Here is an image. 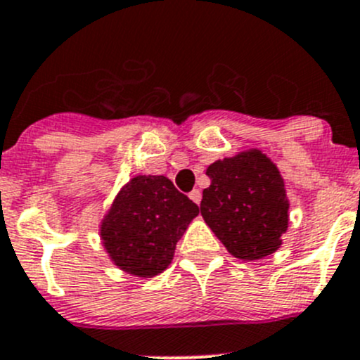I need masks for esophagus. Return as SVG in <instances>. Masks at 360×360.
I'll list each match as a JSON object with an SVG mask.
<instances>
[{"mask_svg": "<svg viewBox=\"0 0 360 360\" xmlns=\"http://www.w3.org/2000/svg\"><path fill=\"white\" fill-rule=\"evenodd\" d=\"M188 197H190L191 200L197 203V205H198V203H200V200H202V193H200V190H197V188H195V190H191Z\"/></svg>", "mask_w": 360, "mask_h": 360, "instance_id": "esophagus-1", "label": "esophagus"}]
</instances>
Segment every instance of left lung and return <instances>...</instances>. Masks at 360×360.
<instances>
[{"label": "left lung", "instance_id": "8db88e82", "mask_svg": "<svg viewBox=\"0 0 360 360\" xmlns=\"http://www.w3.org/2000/svg\"><path fill=\"white\" fill-rule=\"evenodd\" d=\"M210 186L202 193L207 226L233 257L270 256L289 226V198L278 167L257 148L207 167Z\"/></svg>", "mask_w": 360, "mask_h": 360}]
</instances>
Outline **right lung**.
I'll return each mask as SVG.
<instances>
[{
  "label": "right lung",
  "mask_w": 360,
  "mask_h": 360,
  "mask_svg": "<svg viewBox=\"0 0 360 360\" xmlns=\"http://www.w3.org/2000/svg\"><path fill=\"white\" fill-rule=\"evenodd\" d=\"M200 209L165 176H134L99 224L110 259L125 274L151 278L174 259L176 244Z\"/></svg>",
  "instance_id": "right-lung-1"
}]
</instances>
